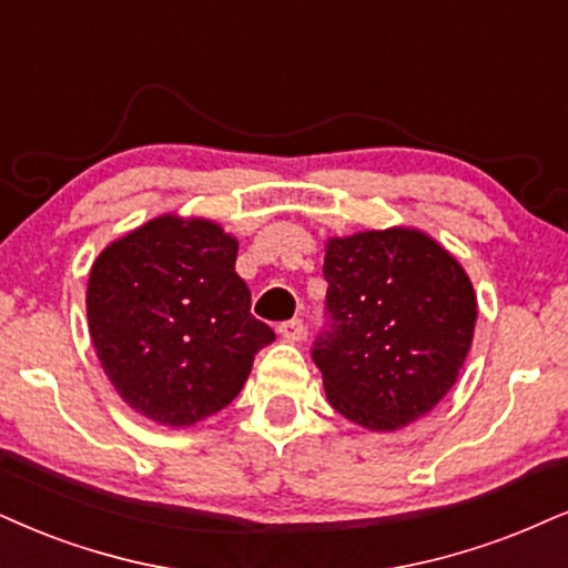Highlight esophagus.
Wrapping results in <instances>:
<instances>
[{
	"label": "esophagus",
	"instance_id": "34e87169",
	"mask_svg": "<svg viewBox=\"0 0 568 568\" xmlns=\"http://www.w3.org/2000/svg\"><path fill=\"white\" fill-rule=\"evenodd\" d=\"M278 334H282L286 342H300L305 337L303 318H290V321H284V324H278Z\"/></svg>",
	"mask_w": 568,
	"mask_h": 568
}]
</instances>
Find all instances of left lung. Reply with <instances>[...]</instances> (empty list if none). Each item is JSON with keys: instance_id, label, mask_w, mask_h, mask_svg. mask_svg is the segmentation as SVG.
Wrapping results in <instances>:
<instances>
[{"instance_id": "8db88e82", "label": "left lung", "mask_w": 568, "mask_h": 568, "mask_svg": "<svg viewBox=\"0 0 568 568\" xmlns=\"http://www.w3.org/2000/svg\"><path fill=\"white\" fill-rule=\"evenodd\" d=\"M326 321L313 342L328 403L392 432L429 413L458 379L477 297L450 252L410 229L326 244Z\"/></svg>"}]
</instances>
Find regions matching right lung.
<instances>
[{
	"mask_svg": "<svg viewBox=\"0 0 568 568\" xmlns=\"http://www.w3.org/2000/svg\"><path fill=\"white\" fill-rule=\"evenodd\" d=\"M236 240L210 221H150L89 273L97 355L131 408L168 426L213 416L240 395L257 349L276 339L250 313Z\"/></svg>",
	"mask_w": 568,
	"mask_h": 568,
	"instance_id": "1",
	"label": "right lung"
}]
</instances>
